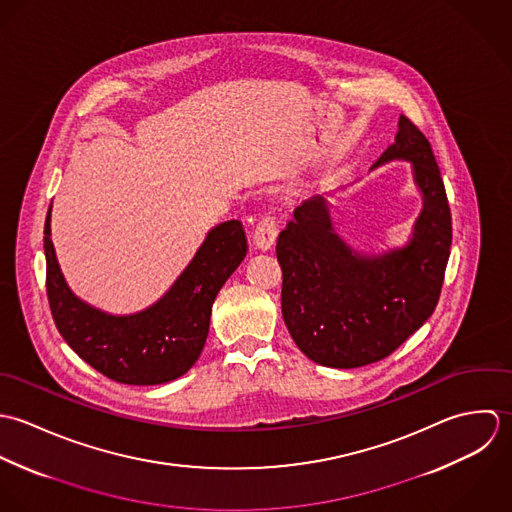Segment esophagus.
<instances>
[{
	"instance_id": "obj_1",
	"label": "esophagus",
	"mask_w": 512,
	"mask_h": 512,
	"mask_svg": "<svg viewBox=\"0 0 512 512\" xmlns=\"http://www.w3.org/2000/svg\"><path fill=\"white\" fill-rule=\"evenodd\" d=\"M275 239H277V223H275V217L271 215H263L255 227V233H253V243L257 249L261 251H269L273 245H275Z\"/></svg>"
}]
</instances>
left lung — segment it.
<instances>
[{"label":"left lung","mask_w":512,"mask_h":512,"mask_svg":"<svg viewBox=\"0 0 512 512\" xmlns=\"http://www.w3.org/2000/svg\"><path fill=\"white\" fill-rule=\"evenodd\" d=\"M396 142L374 168L408 160L423 209L408 245L362 255L332 227L314 196L295 209L277 239L281 308L303 354L328 368H360L390 356L433 314L451 249V211L429 140L400 116Z\"/></svg>","instance_id":"obj_1"}]
</instances>
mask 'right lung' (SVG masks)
<instances>
[{"mask_svg": "<svg viewBox=\"0 0 512 512\" xmlns=\"http://www.w3.org/2000/svg\"><path fill=\"white\" fill-rule=\"evenodd\" d=\"M43 233L47 297L57 330L97 372L132 386L172 382L196 364L209 332L211 305L247 253L241 221L219 223L158 303L116 316L83 303L65 283L51 241V207Z\"/></svg>", "mask_w": 512, "mask_h": 512, "instance_id": "1", "label": "right lung"}]
</instances>
